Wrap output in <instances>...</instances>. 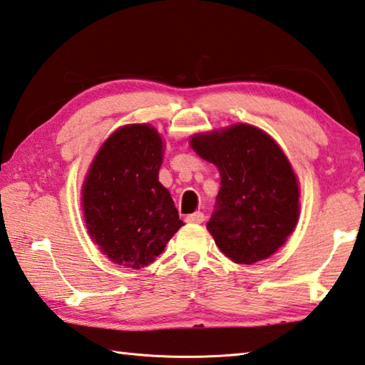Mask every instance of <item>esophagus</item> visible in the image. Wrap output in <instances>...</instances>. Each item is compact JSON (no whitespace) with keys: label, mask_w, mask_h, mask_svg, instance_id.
Segmentation results:
<instances>
[{"label":"esophagus","mask_w":365,"mask_h":365,"mask_svg":"<svg viewBox=\"0 0 365 365\" xmlns=\"http://www.w3.org/2000/svg\"><path fill=\"white\" fill-rule=\"evenodd\" d=\"M204 218L205 217H204L202 212H195V214L187 215V218H185V220H187L188 223H202Z\"/></svg>","instance_id":"esophagus-1"}]
</instances>
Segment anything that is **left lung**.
Segmentation results:
<instances>
[{
    "mask_svg": "<svg viewBox=\"0 0 365 365\" xmlns=\"http://www.w3.org/2000/svg\"><path fill=\"white\" fill-rule=\"evenodd\" d=\"M191 148L222 175L207 222L218 249L241 264L273 255L298 220L297 177L284 151L249 124L195 135Z\"/></svg>",
    "mask_w": 365,
    "mask_h": 365,
    "instance_id": "1",
    "label": "left lung"
}]
</instances>
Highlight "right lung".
Returning a JSON list of instances; mask_svg holds the SVG:
<instances>
[{
  "instance_id": "add662e5",
  "label": "right lung",
  "mask_w": 365,
  "mask_h": 365,
  "mask_svg": "<svg viewBox=\"0 0 365 365\" xmlns=\"http://www.w3.org/2000/svg\"><path fill=\"white\" fill-rule=\"evenodd\" d=\"M161 163L163 140L147 124L118 129L92 163L83 187L84 220L111 262L147 267L183 225L158 180Z\"/></svg>"
}]
</instances>
